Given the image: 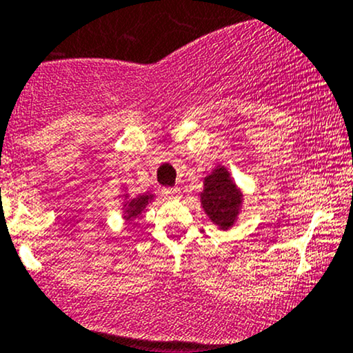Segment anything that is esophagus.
Wrapping results in <instances>:
<instances>
[{
  "instance_id": "obj_1",
  "label": "esophagus",
  "mask_w": 353,
  "mask_h": 353,
  "mask_svg": "<svg viewBox=\"0 0 353 353\" xmlns=\"http://www.w3.org/2000/svg\"><path fill=\"white\" fill-rule=\"evenodd\" d=\"M163 195L166 198H175V200H178V198L181 196V192H180V188H178V187H172V188H165Z\"/></svg>"
}]
</instances>
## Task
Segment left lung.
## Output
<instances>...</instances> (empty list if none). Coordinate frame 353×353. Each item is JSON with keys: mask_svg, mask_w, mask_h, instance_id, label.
<instances>
[{"mask_svg": "<svg viewBox=\"0 0 353 353\" xmlns=\"http://www.w3.org/2000/svg\"><path fill=\"white\" fill-rule=\"evenodd\" d=\"M200 196L201 207L213 223L223 230L235 223L241 207V193L223 166L213 170L212 175L205 178V188Z\"/></svg>", "mask_w": 353, "mask_h": 353, "instance_id": "left-lung-1", "label": "left lung"}]
</instances>
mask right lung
<instances>
[{"mask_svg":"<svg viewBox=\"0 0 353 353\" xmlns=\"http://www.w3.org/2000/svg\"><path fill=\"white\" fill-rule=\"evenodd\" d=\"M152 195H140V196H137V198H133V200H130L128 203H126V215H125V219L126 220H133V219H137L138 215H140L141 212H143L145 210V207L146 205L150 203V200H152Z\"/></svg>","mask_w":353,"mask_h":353,"instance_id":"1","label":"right lung"}]
</instances>
